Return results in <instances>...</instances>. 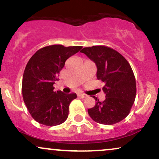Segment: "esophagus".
Masks as SVG:
<instances>
[{"instance_id":"34e87169","label":"esophagus","mask_w":159,"mask_h":159,"mask_svg":"<svg viewBox=\"0 0 159 159\" xmlns=\"http://www.w3.org/2000/svg\"><path fill=\"white\" fill-rule=\"evenodd\" d=\"M78 96L79 98H86L87 97V95L84 94V93H79L78 95Z\"/></svg>"}]
</instances>
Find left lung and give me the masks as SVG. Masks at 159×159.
<instances>
[{
  "label": "left lung",
  "mask_w": 159,
  "mask_h": 159,
  "mask_svg": "<svg viewBox=\"0 0 159 159\" xmlns=\"http://www.w3.org/2000/svg\"><path fill=\"white\" fill-rule=\"evenodd\" d=\"M96 63V77L105 83L102 87L105 99L96 100L88 109L90 117L96 123L113 125L122 121L130 113L136 96V81L132 67L124 57L105 45L86 47L81 51Z\"/></svg>",
  "instance_id": "obj_1"
}]
</instances>
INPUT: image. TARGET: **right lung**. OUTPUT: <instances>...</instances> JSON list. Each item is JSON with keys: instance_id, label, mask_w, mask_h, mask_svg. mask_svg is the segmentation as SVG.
<instances>
[{"instance_id": "obj_1", "label": "right lung", "mask_w": 159, "mask_h": 159, "mask_svg": "<svg viewBox=\"0 0 159 159\" xmlns=\"http://www.w3.org/2000/svg\"><path fill=\"white\" fill-rule=\"evenodd\" d=\"M81 48L48 45L38 50L27 63L21 87L23 99L29 113L39 123L54 126L66 120L69 105L77 95L54 92L53 84L58 80L66 61Z\"/></svg>"}]
</instances>
